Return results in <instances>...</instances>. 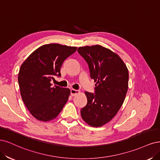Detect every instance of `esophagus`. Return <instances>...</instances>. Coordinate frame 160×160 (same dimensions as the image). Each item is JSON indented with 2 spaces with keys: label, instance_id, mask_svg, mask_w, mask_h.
Returning <instances> with one entry per match:
<instances>
[{
  "label": "esophagus",
  "instance_id": "1",
  "mask_svg": "<svg viewBox=\"0 0 160 160\" xmlns=\"http://www.w3.org/2000/svg\"><path fill=\"white\" fill-rule=\"evenodd\" d=\"M80 93V91L78 90H74V89H71L70 90V94L71 95L74 96H76V94H78Z\"/></svg>",
  "mask_w": 160,
  "mask_h": 160
}]
</instances>
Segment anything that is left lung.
I'll return each mask as SVG.
<instances>
[{
  "instance_id": "obj_1",
  "label": "left lung",
  "mask_w": 160,
  "mask_h": 160,
  "mask_svg": "<svg viewBox=\"0 0 160 160\" xmlns=\"http://www.w3.org/2000/svg\"><path fill=\"white\" fill-rule=\"evenodd\" d=\"M88 64L95 94L86 92L87 104L80 111L82 119L92 127L110 122L120 109L128 88L127 67L116 53L100 45L78 48Z\"/></svg>"
}]
</instances>
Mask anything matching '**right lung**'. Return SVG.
<instances>
[{
    "label": "right lung",
    "mask_w": 160,
    "mask_h": 160,
    "mask_svg": "<svg viewBox=\"0 0 160 160\" xmlns=\"http://www.w3.org/2000/svg\"><path fill=\"white\" fill-rule=\"evenodd\" d=\"M77 47L49 44L40 46L20 68L18 81L22 101L36 119L42 122L58 116L68 100L70 90L52 86L54 76H60L64 61Z\"/></svg>",
    "instance_id": "right-lung-1"
}]
</instances>
